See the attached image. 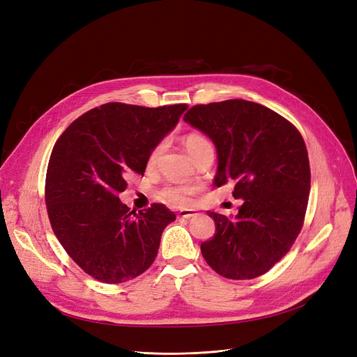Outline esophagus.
Segmentation results:
<instances>
[{"label":"esophagus","mask_w":357,"mask_h":357,"mask_svg":"<svg viewBox=\"0 0 357 357\" xmlns=\"http://www.w3.org/2000/svg\"><path fill=\"white\" fill-rule=\"evenodd\" d=\"M199 213H197L195 208H183V210H179L178 212V216L179 218H183V219H190L192 216H197Z\"/></svg>","instance_id":"obj_1"}]
</instances>
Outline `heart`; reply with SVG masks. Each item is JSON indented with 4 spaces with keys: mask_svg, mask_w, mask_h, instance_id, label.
Returning a JSON list of instances; mask_svg holds the SVG:
<instances>
[{
    "mask_svg": "<svg viewBox=\"0 0 357 357\" xmlns=\"http://www.w3.org/2000/svg\"><path fill=\"white\" fill-rule=\"evenodd\" d=\"M183 147L188 151V154L192 157L195 153H199L203 149L212 147V144L208 142L206 137L202 134H197V132H191V134L183 137ZM163 145L158 144L151 150L149 155V165H154L157 162L158 155L162 153ZM197 191V187L191 185H167L160 192H158V199H162L167 203H172L175 206H187L191 202V195Z\"/></svg>",
    "mask_w": 357,
    "mask_h": 357,
    "instance_id": "obj_1",
    "label": "heart"
}]
</instances>
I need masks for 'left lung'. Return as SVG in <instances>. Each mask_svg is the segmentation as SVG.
<instances>
[{"label":"left lung","instance_id":"left-lung-1","mask_svg":"<svg viewBox=\"0 0 357 357\" xmlns=\"http://www.w3.org/2000/svg\"><path fill=\"white\" fill-rule=\"evenodd\" d=\"M183 121L215 144L213 185L234 182L238 213L207 212L212 240L202 244L208 266L229 280H253L291 248L305 220L310 191L306 144L287 119L265 105L228 100L194 105Z\"/></svg>","mask_w":357,"mask_h":357}]
</instances>
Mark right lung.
<instances>
[{
  "label": "right lung",
  "instance_id": "1",
  "mask_svg": "<svg viewBox=\"0 0 357 357\" xmlns=\"http://www.w3.org/2000/svg\"><path fill=\"white\" fill-rule=\"evenodd\" d=\"M187 107L102 104L57 139L45 181L48 218L66 253L92 278L126 282L154 261L175 213L157 203L137 213L117 195L126 190L129 174L144 175L151 150Z\"/></svg>",
  "mask_w": 357,
  "mask_h": 357
}]
</instances>
